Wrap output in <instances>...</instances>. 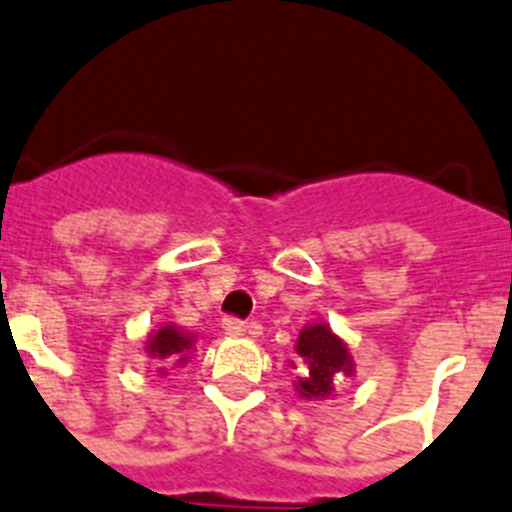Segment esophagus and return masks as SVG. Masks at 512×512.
<instances>
[{
	"instance_id": "obj_1",
	"label": "esophagus",
	"mask_w": 512,
	"mask_h": 512,
	"mask_svg": "<svg viewBox=\"0 0 512 512\" xmlns=\"http://www.w3.org/2000/svg\"><path fill=\"white\" fill-rule=\"evenodd\" d=\"M222 328L227 336H245L247 333V323L240 321V318H224L222 321Z\"/></svg>"
}]
</instances>
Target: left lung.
Listing matches in <instances>:
<instances>
[{"mask_svg": "<svg viewBox=\"0 0 512 512\" xmlns=\"http://www.w3.org/2000/svg\"><path fill=\"white\" fill-rule=\"evenodd\" d=\"M298 361H290L298 371L295 391L308 401H326L336 396L338 381L356 374V364L348 343L331 331L328 323H308L295 341Z\"/></svg>", "mask_w": 512, "mask_h": 512, "instance_id": "obj_1", "label": "left lung"}]
</instances>
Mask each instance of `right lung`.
<instances>
[{"instance_id": "right-lung-1", "label": "right lung", "mask_w": 512, "mask_h": 512, "mask_svg": "<svg viewBox=\"0 0 512 512\" xmlns=\"http://www.w3.org/2000/svg\"><path fill=\"white\" fill-rule=\"evenodd\" d=\"M194 341L197 336L194 333L181 331L179 326H161L159 331L148 333L146 338V353L156 361H161V369L156 371L159 376H166V366H186L194 351Z\"/></svg>"}]
</instances>
